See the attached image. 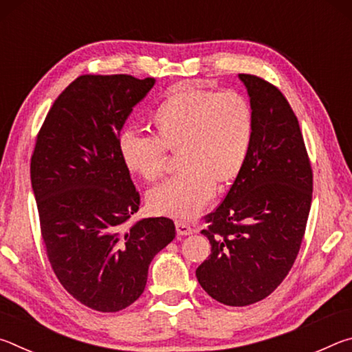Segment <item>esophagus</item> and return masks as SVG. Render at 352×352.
Masks as SVG:
<instances>
[{
  "instance_id": "obj_1",
  "label": "esophagus",
  "mask_w": 352,
  "mask_h": 352,
  "mask_svg": "<svg viewBox=\"0 0 352 352\" xmlns=\"http://www.w3.org/2000/svg\"><path fill=\"white\" fill-rule=\"evenodd\" d=\"M177 233L180 236H189L194 233V228L189 223L183 222V220H178L177 222Z\"/></svg>"
}]
</instances>
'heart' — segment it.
<instances>
[{
	"instance_id": "b5f03b06",
	"label": "heart",
	"mask_w": 352,
	"mask_h": 352,
	"mask_svg": "<svg viewBox=\"0 0 352 352\" xmlns=\"http://www.w3.org/2000/svg\"><path fill=\"white\" fill-rule=\"evenodd\" d=\"M157 135L124 129L118 148L132 174L146 182L163 177L168 151L178 155L182 174L148 192L157 214L190 219L212 199L219 186L242 174L252 153L256 118L243 94L186 88L169 94L152 113Z\"/></svg>"
}]
</instances>
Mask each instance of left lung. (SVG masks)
<instances>
[{"mask_svg":"<svg viewBox=\"0 0 352 352\" xmlns=\"http://www.w3.org/2000/svg\"><path fill=\"white\" fill-rule=\"evenodd\" d=\"M239 77L254 110L253 148L220 205L204 217L211 254L195 270L208 295L236 307L264 300L287 276L314 189L311 160L287 99L259 76Z\"/></svg>","mask_w":352,"mask_h":352,"instance_id":"left-lung-1","label":"left lung"}]
</instances>
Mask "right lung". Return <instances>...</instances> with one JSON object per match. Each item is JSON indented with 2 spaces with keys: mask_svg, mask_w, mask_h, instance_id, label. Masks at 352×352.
<instances>
[{
  "mask_svg": "<svg viewBox=\"0 0 352 352\" xmlns=\"http://www.w3.org/2000/svg\"><path fill=\"white\" fill-rule=\"evenodd\" d=\"M153 83L129 74L79 76L47 111L31 157L50 264L71 296L99 312L138 300L153 256L177 234L168 217L129 223L141 200L118 138Z\"/></svg>",
  "mask_w": 352,
  "mask_h": 352,
  "instance_id": "obj_1",
  "label": "right lung"
}]
</instances>
